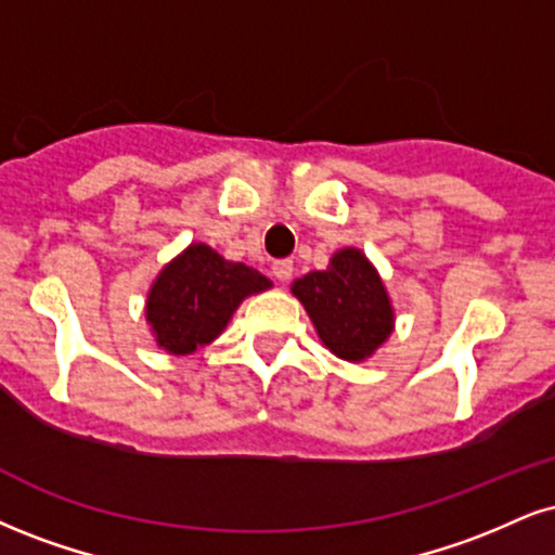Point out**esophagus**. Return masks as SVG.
I'll return each mask as SVG.
<instances>
[{
	"label": "esophagus",
	"instance_id": "1",
	"mask_svg": "<svg viewBox=\"0 0 555 555\" xmlns=\"http://www.w3.org/2000/svg\"><path fill=\"white\" fill-rule=\"evenodd\" d=\"M271 273H273V279H276V282L286 284L292 276H295V263H292V260H273Z\"/></svg>",
	"mask_w": 555,
	"mask_h": 555
}]
</instances>
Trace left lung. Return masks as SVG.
Instances as JSON below:
<instances>
[{"instance_id": "obj_1", "label": "left lung", "mask_w": 555, "mask_h": 555, "mask_svg": "<svg viewBox=\"0 0 555 555\" xmlns=\"http://www.w3.org/2000/svg\"><path fill=\"white\" fill-rule=\"evenodd\" d=\"M320 341L346 362H364L387 341L396 323L390 297L362 250L333 253L328 269L310 271L292 284Z\"/></svg>"}]
</instances>
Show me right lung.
Masks as SVG:
<instances>
[{"label":"right lung","instance_id":"1","mask_svg":"<svg viewBox=\"0 0 555 555\" xmlns=\"http://www.w3.org/2000/svg\"><path fill=\"white\" fill-rule=\"evenodd\" d=\"M269 286V279L250 266L232 263L209 245L193 243L152 284L146 323L159 349L185 357L211 344L245 297Z\"/></svg>","mask_w":555,"mask_h":555}]
</instances>
